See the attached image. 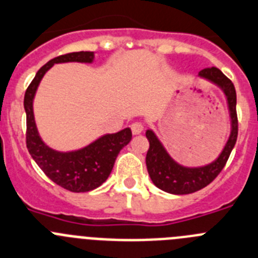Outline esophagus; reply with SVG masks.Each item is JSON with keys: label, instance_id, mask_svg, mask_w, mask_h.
I'll return each mask as SVG.
<instances>
[{"label": "esophagus", "instance_id": "1", "mask_svg": "<svg viewBox=\"0 0 258 258\" xmlns=\"http://www.w3.org/2000/svg\"><path fill=\"white\" fill-rule=\"evenodd\" d=\"M131 130L134 135H140L144 131V124L140 123V122H135V123H132Z\"/></svg>", "mask_w": 258, "mask_h": 258}]
</instances>
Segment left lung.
Returning a JSON list of instances; mask_svg holds the SVG:
<instances>
[{
    "label": "left lung",
    "mask_w": 258,
    "mask_h": 258,
    "mask_svg": "<svg viewBox=\"0 0 258 258\" xmlns=\"http://www.w3.org/2000/svg\"><path fill=\"white\" fill-rule=\"evenodd\" d=\"M198 78L217 86L226 99L227 110L230 117V134L217 158L203 166H184L169 155L153 130L149 128L145 132L146 139L149 140V150L146 153V168L153 184L163 191L176 196L196 192L211 184L226 164L238 138L236 92L233 82L215 67L199 72Z\"/></svg>",
    "instance_id": "left-lung-1"
}]
</instances>
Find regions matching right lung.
<instances>
[{"label": "right lung", "instance_id": "right-lung-1", "mask_svg": "<svg viewBox=\"0 0 258 258\" xmlns=\"http://www.w3.org/2000/svg\"><path fill=\"white\" fill-rule=\"evenodd\" d=\"M94 61L95 52L92 51H80L55 57L37 72L24 96L28 152L50 180L73 192H86L96 189L109 177L118 153L131 141V128L126 127L115 134L103 135L81 149L60 152L48 146L39 135L33 110L34 96L45 74L55 64H92Z\"/></svg>", "mask_w": 258, "mask_h": 258}]
</instances>
